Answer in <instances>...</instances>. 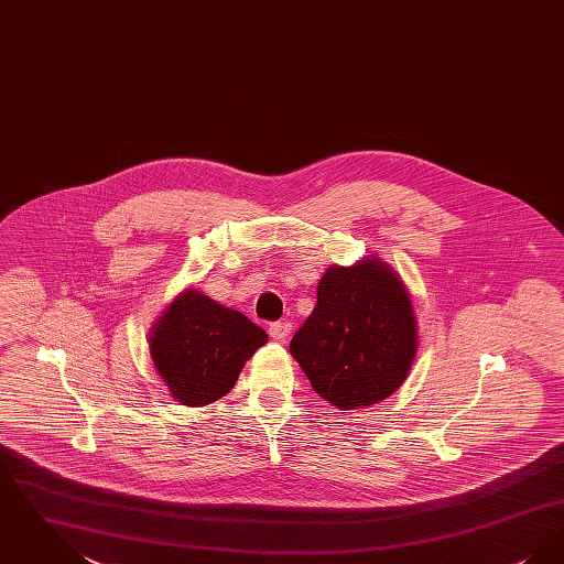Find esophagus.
<instances>
[{
    "mask_svg": "<svg viewBox=\"0 0 564 564\" xmlns=\"http://www.w3.org/2000/svg\"><path fill=\"white\" fill-rule=\"evenodd\" d=\"M290 332H292V325H290V323L274 322L269 325L270 338H274V340H279V343H285L288 336H290Z\"/></svg>",
    "mask_w": 564,
    "mask_h": 564,
    "instance_id": "1",
    "label": "esophagus"
}]
</instances>
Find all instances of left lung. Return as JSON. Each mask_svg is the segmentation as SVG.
I'll return each mask as SVG.
<instances>
[{
  "label": "left lung",
  "mask_w": 564,
  "mask_h": 564,
  "mask_svg": "<svg viewBox=\"0 0 564 564\" xmlns=\"http://www.w3.org/2000/svg\"><path fill=\"white\" fill-rule=\"evenodd\" d=\"M416 319L398 272L364 258L332 267L290 352L319 398L340 410L382 402L402 387L416 355Z\"/></svg>",
  "instance_id": "left-lung-1"
}]
</instances>
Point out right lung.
Here are the masks:
<instances>
[{"label": "right lung", "instance_id": "1", "mask_svg": "<svg viewBox=\"0 0 564 564\" xmlns=\"http://www.w3.org/2000/svg\"><path fill=\"white\" fill-rule=\"evenodd\" d=\"M267 340V332L242 313L189 288L150 329V352L173 400L198 408L226 395Z\"/></svg>", "mask_w": 564, "mask_h": 564}]
</instances>
